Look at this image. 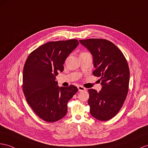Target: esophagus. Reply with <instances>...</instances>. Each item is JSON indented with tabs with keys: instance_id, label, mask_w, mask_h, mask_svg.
Returning a JSON list of instances; mask_svg holds the SVG:
<instances>
[{
	"instance_id": "obj_1",
	"label": "esophagus",
	"mask_w": 148,
	"mask_h": 148,
	"mask_svg": "<svg viewBox=\"0 0 148 148\" xmlns=\"http://www.w3.org/2000/svg\"><path fill=\"white\" fill-rule=\"evenodd\" d=\"M78 91L79 92H82V91H85L86 90V88L84 86H82L81 85H78Z\"/></svg>"
}]
</instances>
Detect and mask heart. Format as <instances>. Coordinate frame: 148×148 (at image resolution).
Instances as JSON below:
<instances>
[{
  "mask_svg": "<svg viewBox=\"0 0 148 148\" xmlns=\"http://www.w3.org/2000/svg\"><path fill=\"white\" fill-rule=\"evenodd\" d=\"M86 53H86V52H84V53H82L81 54H86Z\"/></svg>",
  "mask_w": 148,
  "mask_h": 148,
  "instance_id": "obj_1",
  "label": "heart"
}]
</instances>
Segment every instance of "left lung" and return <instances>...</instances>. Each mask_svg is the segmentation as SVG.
Here are the masks:
<instances>
[{
    "label": "left lung",
    "instance_id": "1",
    "mask_svg": "<svg viewBox=\"0 0 148 148\" xmlns=\"http://www.w3.org/2000/svg\"><path fill=\"white\" fill-rule=\"evenodd\" d=\"M91 53L102 90L88 89L90 112L97 119L106 121L119 112L127 97L130 72L123 53L114 43L104 39L79 40Z\"/></svg>",
    "mask_w": 148,
    "mask_h": 148
}]
</instances>
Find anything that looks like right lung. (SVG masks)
I'll list each match as a JSON object with an SVG mask.
<instances>
[{"label":"right lung","mask_w":148,"mask_h":148,"mask_svg":"<svg viewBox=\"0 0 148 148\" xmlns=\"http://www.w3.org/2000/svg\"><path fill=\"white\" fill-rule=\"evenodd\" d=\"M78 44L74 39L46 42L32 51L24 64V96L36 114L45 121L54 122L65 116L68 102L78 92L72 85L59 87L55 80L63 71L66 58Z\"/></svg>","instance_id":"right-lung-1"}]
</instances>
